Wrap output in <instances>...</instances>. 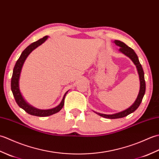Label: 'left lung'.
<instances>
[{
  "instance_id": "8db88e82",
  "label": "left lung",
  "mask_w": 159,
  "mask_h": 159,
  "mask_svg": "<svg viewBox=\"0 0 159 159\" xmlns=\"http://www.w3.org/2000/svg\"><path fill=\"white\" fill-rule=\"evenodd\" d=\"M114 42L117 46L120 47V51L124 53V55H126L127 57H129V58L133 61V62L134 63V65L136 66L137 71H138V74H139V76L140 90L135 102H134L133 105L130 107L126 110L123 111H121V112L117 113L116 114H113V115H106V114L96 113L98 115H99V116L101 117H103L104 118H109V119H117V118H121V117H126L128 116V115L133 113L134 111L139 107L141 101H142L145 92H146V82H145V79H144V72L142 68V66L141 65L136 53L134 52L133 49H132L131 48H130V47H128L126 44H125V43L122 42H120L119 40H115Z\"/></svg>"
}]
</instances>
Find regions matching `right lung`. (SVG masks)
Segmentation results:
<instances>
[{"mask_svg":"<svg viewBox=\"0 0 159 159\" xmlns=\"http://www.w3.org/2000/svg\"><path fill=\"white\" fill-rule=\"evenodd\" d=\"M48 38V37L45 36L43 38L38 40L37 42H35L32 43L31 44H30L28 47L24 50V51L22 52L21 55L19 57V59L17 61L16 63V65L14 66V68L13 70V74L11 77V89L12 91L13 97H14L16 103L18 104V106L22 108V109L25 110L26 113L32 115V116H38V117H46L51 116L52 114H55L62 109L64 105V100H65V97L67 92L64 95L63 100L58 106L56 107L55 108H53L51 109L48 110H40L36 108H34L33 107H31V105L26 102V101L24 100L22 98L21 93H20V89H19V79L20 72H21V70L24 63H25L26 57L29 56V55L31 53L33 50L36 48L37 47H38L39 45H41L42 43L44 42Z\"/></svg>","mask_w":159,"mask_h":159,"instance_id":"add662e5","label":"right lung"}]
</instances>
